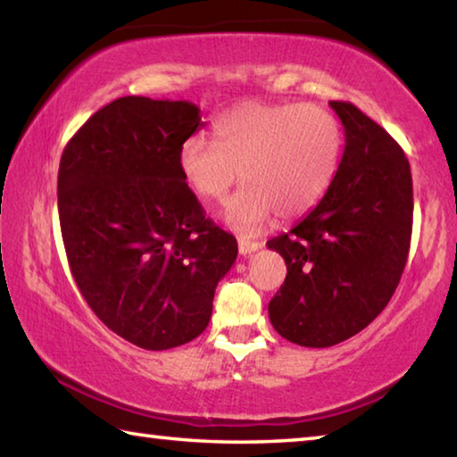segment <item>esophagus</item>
I'll list each match as a JSON object with an SVG mask.
<instances>
[{
	"mask_svg": "<svg viewBox=\"0 0 457 457\" xmlns=\"http://www.w3.org/2000/svg\"><path fill=\"white\" fill-rule=\"evenodd\" d=\"M237 250L242 256H250L256 250H260L258 242H247V239H237Z\"/></svg>",
	"mask_w": 457,
	"mask_h": 457,
	"instance_id": "obj_1",
	"label": "esophagus"
}]
</instances>
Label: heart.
Here are the masks:
<instances>
[{
    "instance_id": "heart-1",
    "label": "heart",
    "mask_w": 457,
    "mask_h": 457,
    "mask_svg": "<svg viewBox=\"0 0 457 457\" xmlns=\"http://www.w3.org/2000/svg\"><path fill=\"white\" fill-rule=\"evenodd\" d=\"M213 138L195 133L179 151L187 183L207 201H223L242 177L245 185L226 207V220L253 234L278 213L298 220L328 191L343 154V127L328 108L311 103L247 100L215 120Z\"/></svg>"
}]
</instances>
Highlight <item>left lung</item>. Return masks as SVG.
Instances as JSON below:
<instances>
[{"label": "left lung", "mask_w": 457, "mask_h": 457, "mask_svg": "<svg viewBox=\"0 0 457 457\" xmlns=\"http://www.w3.org/2000/svg\"><path fill=\"white\" fill-rule=\"evenodd\" d=\"M345 153L320 204L268 247L286 262L270 300L278 335L324 349L369 327L403 274L413 229L409 161L383 127L345 100H330Z\"/></svg>", "instance_id": "left-lung-1"}]
</instances>
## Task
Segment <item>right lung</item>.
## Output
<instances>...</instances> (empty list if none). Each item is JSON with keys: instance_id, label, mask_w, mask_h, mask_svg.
<instances>
[{"instance_id": "right-lung-1", "label": "right lung", "mask_w": 457, "mask_h": 457, "mask_svg": "<svg viewBox=\"0 0 457 457\" xmlns=\"http://www.w3.org/2000/svg\"><path fill=\"white\" fill-rule=\"evenodd\" d=\"M201 125L185 100L122 96L92 114L60 159V229L76 286L108 328L146 351L205 330L237 256L179 167Z\"/></svg>"}]
</instances>
